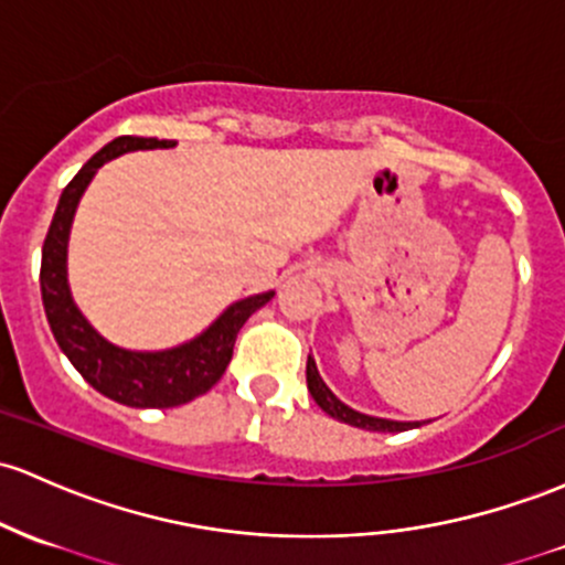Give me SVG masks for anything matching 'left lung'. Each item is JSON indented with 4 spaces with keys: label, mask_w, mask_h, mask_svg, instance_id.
<instances>
[{
    "label": "left lung",
    "mask_w": 565,
    "mask_h": 565,
    "mask_svg": "<svg viewBox=\"0 0 565 565\" xmlns=\"http://www.w3.org/2000/svg\"><path fill=\"white\" fill-rule=\"evenodd\" d=\"M306 375H308V392H311L316 405H319L324 413H330L332 418H338L340 424H351V426H359V429H367V431H407V429H413V426H418V424H405V420L373 418V415L351 411L349 405H343V402H340L338 396L327 388V383L321 381L319 370H316V362L311 356H308Z\"/></svg>",
    "instance_id": "1"
}]
</instances>
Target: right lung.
I'll return each mask as SVG.
<instances>
[{"instance_id": "add662e5", "label": "right lung", "mask_w": 565, "mask_h": 565, "mask_svg": "<svg viewBox=\"0 0 565 565\" xmlns=\"http://www.w3.org/2000/svg\"><path fill=\"white\" fill-rule=\"evenodd\" d=\"M152 147H173V141L120 136V139L109 141L104 150L93 154L88 163L77 171V177L66 184L64 192H61L58 206H55L51 227H47L45 244H42L40 287L42 306H45L47 324H51L55 343L70 356L77 373L96 392L120 402V405L163 411V407L184 405V402L206 394L225 375L227 364L233 359L238 330L257 308H263L270 300L273 292L254 295L235 302L201 338L171 351H122L90 330L83 313L74 308L70 287H66V238H70L74 209H77L79 195L88 188L98 166L128 150H152Z\"/></svg>"}]
</instances>
